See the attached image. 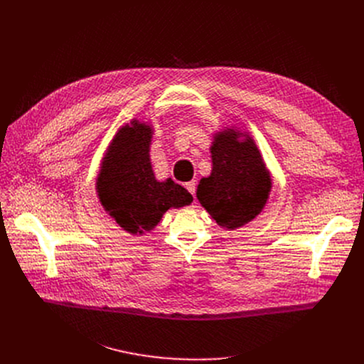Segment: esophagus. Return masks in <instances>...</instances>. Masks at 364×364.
<instances>
[{"label":"esophagus","instance_id":"34e87169","mask_svg":"<svg viewBox=\"0 0 364 364\" xmlns=\"http://www.w3.org/2000/svg\"><path fill=\"white\" fill-rule=\"evenodd\" d=\"M196 186H197L196 181H190V183L186 184V188L188 190V193H190L193 197H196Z\"/></svg>","mask_w":364,"mask_h":364}]
</instances>
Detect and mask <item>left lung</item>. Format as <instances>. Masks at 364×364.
<instances>
[{"mask_svg": "<svg viewBox=\"0 0 364 364\" xmlns=\"http://www.w3.org/2000/svg\"><path fill=\"white\" fill-rule=\"evenodd\" d=\"M210 149L212 174L200 180L197 198L219 226L242 228L262 212L272 187L271 176L247 134L228 128L216 134Z\"/></svg>", "mask_w": 364, "mask_h": 364, "instance_id": "left-lung-1", "label": "left lung"}]
</instances>
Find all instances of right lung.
<instances>
[{"instance_id":"obj_1","label":"right lung","mask_w":364,"mask_h":364,"mask_svg":"<svg viewBox=\"0 0 364 364\" xmlns=\"http://www.w3.org/2000/svg\"><path fill=\"white\" fill-rule=\"evenodd\" d=\"M151 138V127L136 119L122 127L96 180L103 209L131 235L152 230L171 207L178 209L193 201V196L171 178L155 180L149 161Z\"/></svg>"}]
</instances>
